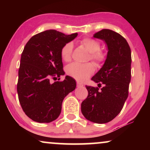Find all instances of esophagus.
Here are the masks:
<instances>
[{"instance_id": "esophagus-1", "label": "esophagus", "mask_w": 150, "mask_h": 150, "mask_svg": "<svg viewBox=\"0 0 150 150\" xmlns=\"http://www.w3.org/2000/svg\"><path fill=\"white\" fill-rule=\"evenodd\" d=\"M76 85H77V87H83V84L80 83L79 82H77V83H76Z\"/></svg>"}]
</instances>
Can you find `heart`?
<instances>
[{"instance_id": "1", "label": "heart", "mask_w": 150, "mask_h": 150, "mask_svg": "<svg viewBox=\"0 0 150 150\" xmlns=\"http://www.w3.org/2000/svg\"><path fill=\"white\" fill-rule=\"evenodd\" d=\"M81 44L85 47L90 52L89 59L97 65L102 64L106 60V54L100 50L101 45L95 39L85 38L81 40ZM73 46L71 43L67 42L62 46L60 54L61 59L65 62H69L71 59ZM95 70V66L93 63H88L85 64H80L73 63L69 64L66 68V73L69 76L79 81H84L88 76L92 74Z\"/></svg>"}]
</instances>
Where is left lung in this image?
Here are the masks:
<instances>
[{"label":"left lung","mask_w":150,"mask_h":150,"mask_svg":"<svg viewBox=\"0 0 150 150\" xmlns=\"http://www.w3.org/2000/svg\"><path fill=\"white\" fill-rule=\"evenodd\" d=\"M94 38L105 41L108 54L100 71L92 77L98 87L86 86L88 96L81 104V112L87 120L105 124L122 110L128 96L131 79V50L126 39L109 29L96 33Z\"/></svg>","instance_id":"obj_1"}]
</instances>
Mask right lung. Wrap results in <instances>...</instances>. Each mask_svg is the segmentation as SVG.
Returning <instances> with one entry per match:
<instances>
[{
  "label": "right lung",
  "instance_id": "add662e5",
  "mask_svg": "<svg viewBox=\"0 0 150 150\" xmlns=\"http://www.w3.org/2000/svg\"><path fill=\"white\" fill-rule=\"evenodd\" d=\"M77 33L65 35L47 30L35 35L28 41L21 54L18 70V99L25 114L39 123H49L60 115L65 96L76 88V81L65 74L60 51L73 40ZM60 80V79H58Z\"/></svg>",
  "mask_w": 150,
  "mask_h": 150
}]
</instances>
